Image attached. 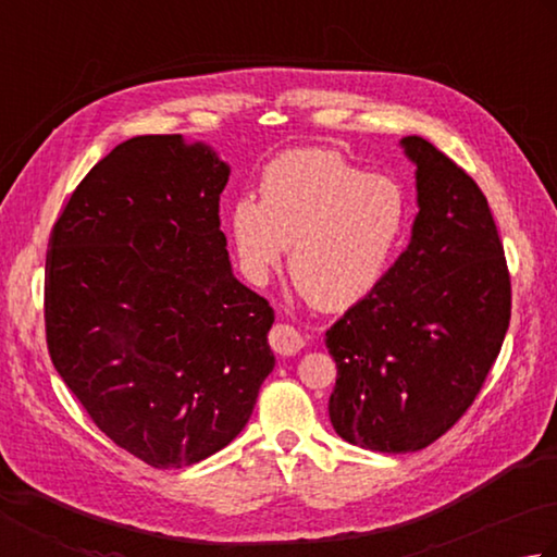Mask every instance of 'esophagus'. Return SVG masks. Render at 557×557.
Masks as SVG:
<instances>
[{
  "label": "esophagus",
  "mask_w": 557,
  "mask_h": 557,
  "mask_svg": "<svg viewBox=\"0 0 557 557\" xmlns=\"http://www.w3.org/2000/svg\"><path fill=\"white\" fill-rule=\"evenodd\" d=\"M270 348L277 352V356H295L301 348H305V336L289 323H275L270 331Z\"/></svg>",
  "instance_id": "obj_1"
}]
</instances>
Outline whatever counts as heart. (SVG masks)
<instances>
[{
    "label": "heart",
    "mask_w": 557,
    "mask_h": 557,
    "mask_svg": "<svg viewBox=\"0 0 557 557\" xmlns=\"http://www.w3.org/2000/svg\"><path fill=\"white\" fill-rule=\"evenodd\" d=\"M407 228L397 182L333 150H289L262 170L260 201L231 209L240 270L265 282L289 248L292 277L321 309H348L377 289Z\"/></svg>",
    "instance_id": "heart-1"
}]
</instances>
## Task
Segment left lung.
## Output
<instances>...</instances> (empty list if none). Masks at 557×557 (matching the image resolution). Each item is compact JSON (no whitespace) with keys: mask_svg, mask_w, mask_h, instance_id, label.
Returning <instances> with one entry per match:
<instances>
[{"mask_svg":"<svg viewBox=\"0 0 557 557\" xmlns=\"http://www.w3.org/2000/svg\"><path fill=\"white\" fill-rule=\"evenodd\" d=\"M417 163L411 244L377 289L326 331L338 377L329 417L341 438L417 453L472 407L511 319V275L487 197L426 138Z\"/></svg>","mask_w":557,"mask_h":557,"instance_id":"obj_1","label":"left lung"}]
</instances>
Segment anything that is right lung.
Here are the masks:
<instances>
[{"label": "right lung", "mask_w": 557, "mask_h": 557, "mask_svg": "<svg viewBox=\"0 0 557 557\" xmlns=\"http://www.w3.org/2000/svg\"><path fill=\"white\" fill-rule=\"evenodd\" d=\"M226 182L207 146L128 138L83 177L48 238V356L95 426L158 470L228 446L275 366L270 301L228 265Z\"/></svg>", "instance_id": "obj_1"}]
</instances>
